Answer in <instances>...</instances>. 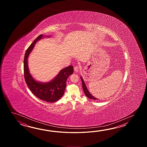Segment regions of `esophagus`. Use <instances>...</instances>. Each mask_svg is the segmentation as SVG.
Masks as SVG:
<instances>
[{
    "label": "esophagus",
    "instance_id": "obj_1",
    "mask_svg": "<svg viewBox=\"0 0 147 147\" xmlns=\"http://www.w3.org/2000/svg\"><path fill=\"white\" fill-rule=\"evenodd\" d=\"M80 69V67L78 66H75L74 67V71L76 72H78L79 71Z\"/></svg>",
    "mask_w": 147,
    "mask_h": 147
}]
</instances>
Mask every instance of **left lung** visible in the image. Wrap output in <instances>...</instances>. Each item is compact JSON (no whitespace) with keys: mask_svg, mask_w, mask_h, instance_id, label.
<instances>
[{"mask_svg":"<svg viewBox=\"0 0 147 147\" xmlns=\"http://www.w3.org/2000/svg\"><path fill=\"white\" fill-rule=\"evenodd\" d=\"M81 81H82V88H83V90H84V94H86V96L88 98L91 99L97 100V98H94V96H92L91 94L89 92V91L88 90L87 88L86 87V84H84V80H83V79H82V78L81 77Z\"/></svg>","mask_w":147,"mask_h":147,"instance_id":"1","label":"left lung"}]
</instances>
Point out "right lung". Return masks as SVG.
I'll use <instances>...</instances> for the list:
<instances>
[{"label": "right lung", "mask_w": 147, "mask_h": 147, "mask_svg": "<svg viewBox=\"0 0 147 147\" xmlns=\"http://www.w3.org/2000/svg\"><path fill=\"white\" fill-rule=\"evenodd\" d=\"M43 37L42 34L39 35L34 39L26 51L24 60V77L25 81L29 89L35 96L41 100L49 102H53L63 97L66 87L67 78L74 72V68L73 66H69L62 69L56 77L49 82L41 83L35 81L29 73L28 66V57L33 49L34 44L38 40Z\"/></svg>", "instance_id": "obj_1"}]
</instances>
